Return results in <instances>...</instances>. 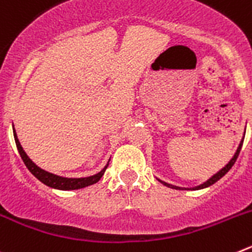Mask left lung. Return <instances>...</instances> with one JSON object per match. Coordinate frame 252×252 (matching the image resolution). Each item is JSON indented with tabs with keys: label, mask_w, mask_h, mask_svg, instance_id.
<instances>
[{
	"label": "left lung",
	"mask_w": 252,
	"mask_h": 252,
	"mask_svg": "<svg viewBox=\"0 0 252 252\" xmlns=\"http://www.w3.org/2000/svg\"><path fill=\"white\" fill-rule=\"evenodd\" d=\"M242 144H244V137H242L241 142H240V145H239V148H237V150H236V153L233 154L232 159H231L230 161L227 162L226 165H224L223 168L221 169V170H218L217 173H216L215 175H212V177L209 178L208 180H206V182H204V183L199 184V186H197V187H193V188H183V187H177V186H173V184H169V183H166V182H164V180L159 179V178H157V179L159 180L160 183H161V184H164V186L169 187V188H173V189H179V190H187V189H189V190H190V189H192V190H198V189H203V188H207V187L212 186V184H215L216 182H217V180H220V179H221V178L223 177L224 174H226L227 171H228V170H230L231 168H232V166H233V164H235V162H236V160H237V157H239L240 151H241Z\"/></svg>",
	"instance_id": "8db88e82"
}]
</instances>
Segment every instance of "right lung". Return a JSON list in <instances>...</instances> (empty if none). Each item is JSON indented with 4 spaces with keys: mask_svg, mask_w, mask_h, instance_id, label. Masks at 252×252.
<instances>
[{
    "mask_svg": "<svg viewBox=\"0 0 252 252\" xmlns=\"http://www.w3.org/2000/svg\"><path fill=\"white\" fill-rule=\"evenodd\" d=\"M13 128V126H12ZM13 137H15V142H16V146H17V150L20 153V157H21L22 161L25 162L26 168L30 170V173L34 175L35 178L44 183L45 186L50 187V188H54V189H59V190H75V189H82V188H86L88 186H92V184H95L103 177L104 171H106L107 166H108V162H107L104 168L102 169L101 171H98L97 174L94 175H90V177H84V178H65V177H60V175L57 174H53V173H49V171L44 170V169L39 168V166L35 164L30 158L28 157V154L25 153V150L22 149L21 144H20L19 139H17V135H16V131L13 128Z\"/></svg>",
    "mask_w": 252,
    "mask_h": 252,
    "instance_id": "1",
    "label": "right lung"
}]
</instances>
